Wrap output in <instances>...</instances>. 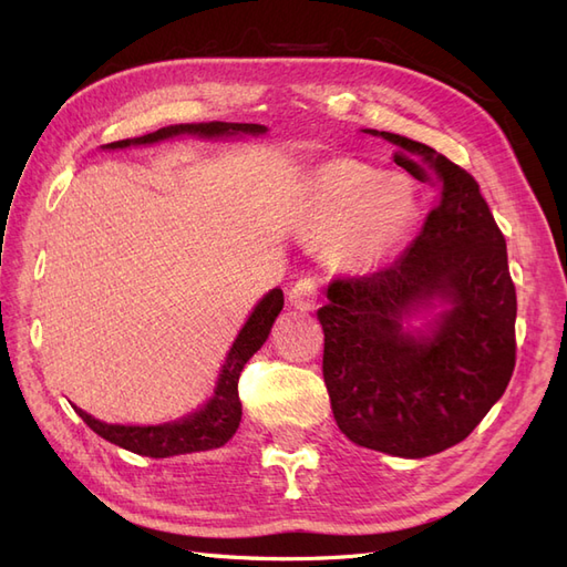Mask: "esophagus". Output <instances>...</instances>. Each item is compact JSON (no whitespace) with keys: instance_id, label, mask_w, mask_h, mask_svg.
<instances>
[{"instance_id":"34e87169","label":"esophagus","mask_w":567,"mask_h":567,"mask_svg":"<svg viewBox=\"0 0 567 567\" xmlns=\"http://www.w3.org/2000/svg\"><path fill=\"white\" fill-rule=\"evenodd\" d=\"M317 298H319V279L315 277V274H307V277L298 279L296 286L290 288V293H288L290 305H293L300 312L315 310Z\"/></svg>"}]
</instances>
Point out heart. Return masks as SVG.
I'll return each mask as SVG.
<instances>
[{
    "label": "heart",
    "mask_w": 567,
    "mask_h": 567,
    "mask_svg": "<svg viewBox=\"0 0 567 567\" xmlns=\"http://www.w3.org/2000/svg\"><path fill=\"white\" fill-rule=\"evenodd\" d=\"M416 198L402 177H379L364 163L333 161L317 169L302 210V231L321 241L338 271L379 267L406 238Z\"/></svg>",
    "instance_id": "heart-1"
}]
</instances>
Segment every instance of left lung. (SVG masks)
Here are the masks:
<instances>
[{
	"label": "left lung",
	"mask_w": 567,
	"mask_h": 567,
	"mask_svg": "<svg viewBox=\"0 0 567 567\" xmlns=\"http://www.w3.org/2000/svg\"><path fill=\"white\" fill-rule=\"evenodd\" d=\"M394 163L437 188L435 208L398 262L336 279L319 307L323 383L336 423L359 447L423 458L466 440L516 367V286L506 238L461 165L402 134ZM444 299L431 337L404 316Z\"/></svg>",
	"instance_id": "1"
}]
</instances>
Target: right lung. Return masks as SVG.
Here are the masks:
<instances>
[{"label": "right lung", "mask_w": 567, "mask_h": 567, "mask_svg": "<svg viewBox=\"0 0 567 567\" xmlns=\"http://www.w3.org/2000/svg\"><path fill=\"white\" fill-rule=\"evenodd\" d=\"M267 132L265 125L252 123H188V125H169L161 127L151 134L136 136V140H123L106 144V148H125L132 144H153L167 140L175 134H198V136H221V134H262ZM284 310V290L274 288L257 302L255 312L246 321V326L238 333L234 348L227 357V364L221 367L215 398L205 404L194 416H188L179 423H165V425H111L92 419L84 414L82 409L75 406L80 419L87 423L96 435L117 444V447L130 450L142 456L165 458L175 454H192L221 447L229 442L236 433L238 423H241V400H238V379L248 359L265 346V340L271 331L274 319Z\"/></svg>", "instance_id": "add662e5"}]
</instances>
